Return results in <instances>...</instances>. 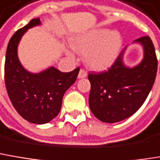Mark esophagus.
<instances>
[{
    "label": "esophagus",
    "instance_id": "obj_1",
    "mask_svg": "<svg viewBox=\"0 0 160 160\" xmlns=\"http://www.w3.org/2000/svg\"><path fill=\"white\" fill-rule=\"evenodd\" d=\"M87 76V72L84 70V69H80V72H79V75H78V78L79 79H83Z\"/></svg>",
    "mask_w": 160,
    "mask_h": 160
}]
</instances>
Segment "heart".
I'll list each match as a JSON object with an SVG mask.
<instances>
[{
    "label": "heart",
    "mask_w": 160,
    "mask_h": 160,
    "mask_svg": "<svg viewBox=\"0 0 160 160\" xmlns=\"http://www.w3.org/2000/svg\"><path fill=\"white\" fill-rule=\"evenodd\" d=\"M121 45L120 35L116 32H109L107 29H96L71 41L72 48L84 54L86 66L94 71L108 69L114 62Z\"/></svg>",
    "instance_id": "obj_1"
}]
</instances>
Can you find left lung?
<instances>
[{
	"label": "left lung",
	"instance_id": "obj_1",
	"mask_svg": "<svg viewBox=\"0 0 160 160\" xmlns=\"http://www.w3.org/2000/svg\"><path fill=\"white\" fill-rule=\"evenodd\" d=\"M134 43L140 44L144 51L138 65H124L123 49L108 71L89 74L90 109L102 122L116 123L130 117L142 106L152 89L158 70L154 45L149 37H140Z\"/></svg>",
	"mask_w": 160,
	"mask_h": 160
}]
</instances>
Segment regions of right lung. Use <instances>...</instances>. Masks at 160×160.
I'll use <instances>...</instances> for the list:
<instances>
[{"label": "right lung", "mask_w": 160, "mask_h": 160, "mask_svg": "<svg viewBox=\"0 0 160 160\" xmlns=\"http://www.w3.org/2000/svg\"><path fill=\"white\" fill-rule=\"evenodd\" d=\"M41 24L39 18L16 31L9 41L5 57L4 79L9 98L18 113L30 123L50 122L61 109L67 90L76 81L80 68L61 72L50 67L39 73L26 70L21 64L17 48L25 32Z\"/></svg>", "instance_id": "add662e5"}]
</instances>
